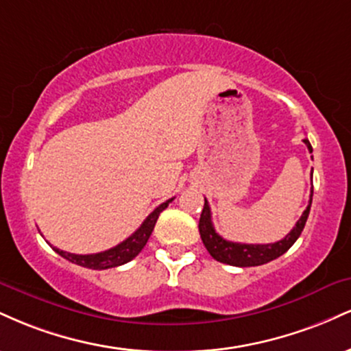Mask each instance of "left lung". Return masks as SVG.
Returning <instances> with one entry per match:
<instances>
[{
    "label": "left lung",
    "mask_w": 351,
    "mask_h": 351,
    "mask_svg": "<svg viewBox=\"0 0 351 351\" xmlns=\"http://www.w3.org/2000/svg\"><path fill=\"white\" fill-rule=\"evenodd\" d=\"M304 143L307 145L308 152L312 153V145H310L307 138H304ZM312 196H310L308 206L305 208L304 213H302L300 219L297 221V224L293 226L292 231L289 232L284 239L277 241V243L274 244H241L223 239V237L216 232L215 226H213L211 209H209L208 201L204 198V208L203 211H201L198 224L201 241H203L204 247L208 249V252L215 257L217 263L236 265V267H254V265H263L271 263V261L277 259L282 254L287 252L293 245V243L299 239L302 231H304L305 223H307L310 204H312Z\"/></svg>",
    "instance_id": "8db88e82"
}]
</instances>
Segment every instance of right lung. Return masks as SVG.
<instances>
[{"mask_svg":"<svg viewBox=\"0 0 351 351\" xmlns=\"http://www.w3.org/2000/svg\"><path fill=\"white\" fill-rule=\"evenodd\" d=\"M171 201H173V198L165 201V203L160 204L158 208L153 209L150 215L147 216V219L142 223V226L136 229L134 234H132L130 237H127L123 243L117 244L115 247L108 249V251L97 252V254H72V252L60 251V249H58V247H52V249H54L59 256H62L64 259L69 261V263L82 265V267H87V269L102 271V269L119 267V265L130 263L134 257L138 256V252L142 251V249L145 247V244H147L148 237L152 236V231H153V228H155L160 213H162L163 209H167V206L171 203Z\"/></svg>","mask_w":351,"mask_h":351,"instance_id":"right-lung-1","label":"right lung"}]
</instances>
